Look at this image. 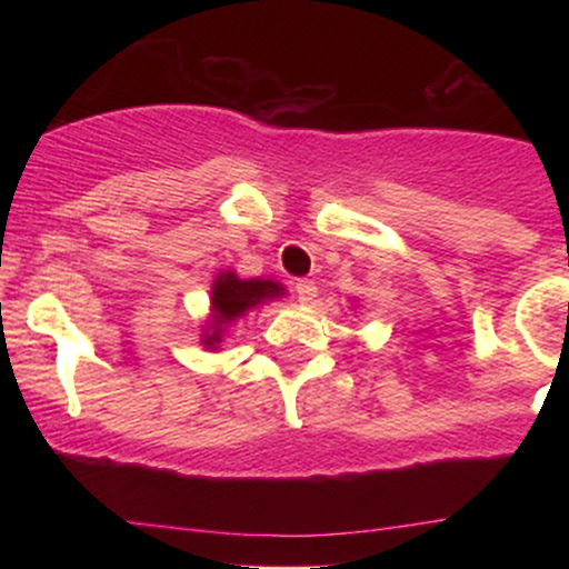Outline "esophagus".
<instances>
[{
    "instance_id": "34e87169",
    "label": "esophagus",
    "mask_w": 569,
    "mask_h": 569,
    "mask_svg": "<svg viewBox=\"0 0 569 569\" xmlns=\"http://www.w3.org/2000/svg\"><path fill=\"white\" fill-rule=\"evenodd\" d=\"M293 291H297V299L302 305H310L312 299L318 297V286L312 283V280H307V278H302V280H297V283H293Z\"/></svg>"
}]
</instances>
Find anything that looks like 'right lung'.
<instances>
[{"mask_svg": "<svg viewBox=\"0 0 569 569\" xmlns=\"http://www.w3.org/2000/svg\"><path fill=\"white\" fill-rule=\"evenodd\" d=\"M286 293V286L267 278H240L234 270H221L211 283V312L202 323L200 345L206 350H219L221 339L234 321L257 310L259 305L272 302Z\"/></svg>", "mask_w": 569, "mask_h": 569, "instance_id": "obj_1", "label": "right lung"}]
</instances>
